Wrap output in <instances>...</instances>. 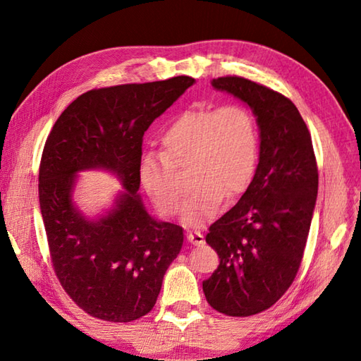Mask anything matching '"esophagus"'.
Returning a JSON list of instances; mask_svg holds the SVG:
<instances>
[{"mask_svg":"<svg viewBox=\"0 0 361 361\" xmlns=\"http://www.w3.org/2000/svg\"><path fill=\"white\" fill-rule=\"evenodd\" d=\"M188 240L192 243V245H202L205 242L204 235L200 234L199 231H188Z\"/></svg>","mask_w":361,"mask_h":361,"instance_id":"34e87169","label":"esophagus"}]
</instances>
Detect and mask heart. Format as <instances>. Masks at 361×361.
Returning a JSON list of instances; mask_svg holds the SVG:
<instances>
[{"label":"heart","mask_w":361,"mask_h":361,"mask_svg":"<svg viewBox=\"0 0 361 361\" xmlns=\"http://www.w3.org/2000/svg\"><path fill=\"white\" fill-rule=\"evenodd\" d=\"M258 159V121L252 109L229 103L181 113L161 135V156L143 157L138 176L159 213L172 216L183 195L176 173L189 170L192 191L183 216L199 223L215 215L223 197L234 200L247 191Z\"/></svg>","instance_id":"1"}]
</instances>
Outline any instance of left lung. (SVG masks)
Wrapping results in <instances>:
<instances>
[{
  "label": "left lung",
  "instance_id": "8db88e82",
  "mask_svg": "<svg viewBox=\"0 0 361 361\" xmlns=\"http://www.w3.org/2000/svg\"><path fill=\"white\" fill-rule=\"evenodd\" d=\"M253 109L259 164L239 202L209 228L219 266L202 283L207 302L229 317L272 307L295 280L319 191L310 132L285 95L240 76L213 79Z\"/></svg>",
  "mask_w": 361,
  "mask_h": 361
}]
</instances>
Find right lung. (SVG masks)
<instances>
[{"label":"right lung","mask_w":361,"mask_h":361,"mask_svg":"<svg viewBox=\"0 0 361 361\" xmlns=\"http://www.w3.org/2000/svg\"><path fill=\"white\" fill-rule=\"evenodd\" d=\"M195 82L189 76L121 84L79 95L60 114L39 164V207L54 272L78 307L127 323L154 307L162 279L183 247V228L152 219L137 194L143 135ZM105 168L126 188L97 222L72 205L75 172Z\"/></svg>","instance_id":"right-lung-1"}]
</instances>
